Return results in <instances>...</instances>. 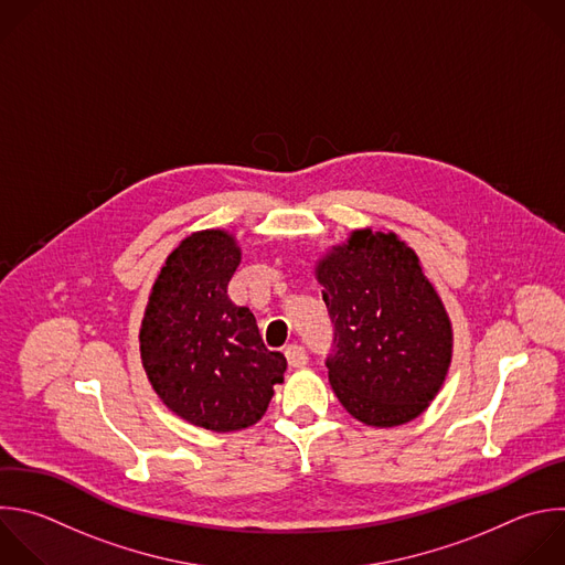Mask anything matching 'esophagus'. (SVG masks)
<instances>
[{
  "mask_svg": "<svg viewBox=\"0 0 565 565\" xmlns=\"http://www.w3.org/2000/svg\"><path fill=\"white\" fill-rule=\"evenodd\" d=\"M286 359H288L290 367H301V365L308 363V352H306L301 345L290 343V345L286 348Z\"/></svg>",
  "mask_w": 565,
  "mask_h": 565,
  "instance_id": "esophagus-1",
  "label": "esophagus"
}]
</instances>
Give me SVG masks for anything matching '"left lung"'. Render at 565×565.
Instances as JSON below:
<instances>
[{
	"instance_id": "1",
	"label": "left lung",
	"mask_w": 565,
	"mask_h": 565,
	"mask_svg": "<svg viewBox=\"0 0 565 565\" xmlns=\"http://www.w3.org/2000/svg\"><path fill=\"white\" fill-rule=\"evenodd\" d=\"M315 273L334 328L326 367L341 406L374 428L419 417L448 374L452 326L415 250L363 228Z\"/></svg>"
}]
</instances>
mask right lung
Returning <instances> with one entry per match:
<instances>
[{"label":"right lung","mask_w":565,"mask_h":565,"mask_svg":"<svg viewBox=\"0 0 565 565\" xmlns=\"http://www.w3.org/2000/svg\"><path fill=\"white\" fill-rule=\"evenodd\" d=\"M242 250L226 231L185 237L166 259L139 330L159 399L188 424L231 433L257 424L286 356L264 345L255 315L228 299Z\"/></svg>","instance_id":"right-lung-1"}]
</instances>
